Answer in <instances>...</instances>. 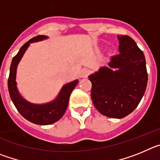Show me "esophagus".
<instances>
[{
    "mask_svg": "<svg viewBox=\"0 0 160 160\" xmlns=\"http://www.w3.org/2000/svg\"><path fill=\"white\" fill-rule=\"evenodd\" d=\"M89 73H90V70L88 69H82L80 72V77L81 78H87L88 76Z\"/></svg>",
    "mask_w": 160,
    "mask_h": 160,
    "instance_id": "1",
    "label": "esophagus"
}]
</instances>
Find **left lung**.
Returning <instances> with one entry per match:
<instances>
[{
  "mask_svg": "<svg viewBox=\"0 0 160 160\" xmlns=\"http://www.w3.org/2000/svg\"><path fill=\"white\" fill-rule=\"evenodd\" d=\"M119 53L89 76L92 83L91 98L102 114L122 118L140 102L148 84L145 57L129 36H118Z\"/></svg>",
  "mask_w": 160,
  "mask_h": 160,
  "instance_id": "1",
  "label": "left lung"
}]
</instances>
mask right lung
I'll use <instances>...</instances> for the list:
<instances>
[{
    "label": "right lung",
    "mask_w": 160,
    "mask_h": 160,
    "mask_svg": "<svg viewBox=\"0 0 160 160\" xmlns=\"http://www.w3.org/2000/svg\"><path fill=\"white\" fill-rule=\"evenodd\" d=\"M47 38V36L39 35L24 44L18 54L12 58L9 70V77L8 79V92L17 110L25 119L38 125H49L58 121L63 116L67 108L70 94L78 83V79L66 83L62 87L54 99L42 104L30 102L24 98L20 94L16 82L17 69L20 61L22 60L24 53L27 50L31 43L41 42Z\"/></svg>",
    "instance_id": "1"
}]
</instances>
